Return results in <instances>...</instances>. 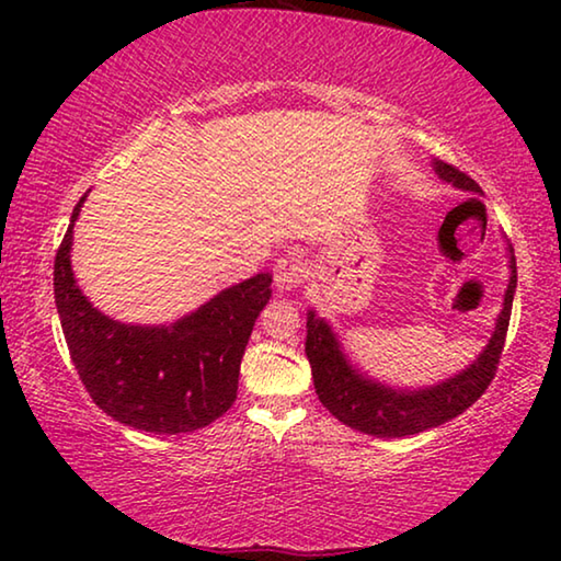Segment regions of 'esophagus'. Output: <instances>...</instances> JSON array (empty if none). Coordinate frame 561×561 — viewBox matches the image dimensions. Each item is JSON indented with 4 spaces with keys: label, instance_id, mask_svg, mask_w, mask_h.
Returning a JSON list of instances; mask_svg holds the SVG:
<instances>
[{
    "label": "esophagus",
    "instance_id": "34e87169",
    "mask_svg": "<svg viewBox=\"0 0 561 561\" xmlns=\"http://www.w3.org/2000/svg\"><path fill=\"white\" fill-rule=\"evenodd\" d=\"M304 277H307V262L297 252L282 254L277 264H274V287L279 291L297 289Z\"/></svg>",
    "mask_w": 561,
    "mask_h": 561
}]
</instances>
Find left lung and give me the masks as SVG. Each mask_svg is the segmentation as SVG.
<instances>
[{"label": "left lung", "instance_id": "1", "mask_svg": "<svg viewBox=\"0 0 561 561\" xmlns=\"http://www.w3.org/2000/svg\"><path fill=\"white\" fill-rule=\"evenodd\" d=\"M433 170L443 183L465 190V193L482 195L480 185L470 175L460 173L458 168L443 163V160H433ZM507 254L510 282L495 321V331L490 334L482 354L468 368L435 386L393 388L366 376L358 366L351 364L329 321L321 319L314 309H309L307 358L311 364V376H314V388L321 405L348 428L376 435V438H405V435L438 428V425L468 411L495 378L502 346H505L512 299H515L517 289V264L510 244Z\"/></svg>", "mask_w": 561, "mask_h": 561}]
</instances>
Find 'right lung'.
Masks as SVG:
<instances>
[{
    "mask_svg": "<svg viewBox=\"0 0 561 561\" xmlns=\"http://www.w3.org/2000/svg\"><path fill=\"white\" fill-rule=\"evenodd\" d=\"M54 262V297L79 378L103 413L156 435L193 433L217 421L237 398L244 346L272 297L262 272L215 294L173 324H123L93 307L71 270L73 222Z\"/></svg>",
    "mask_w": 561,
    "mask_h": 561,
    "instance_id": "1",
    "label": "right lung"
}]
</instances>
